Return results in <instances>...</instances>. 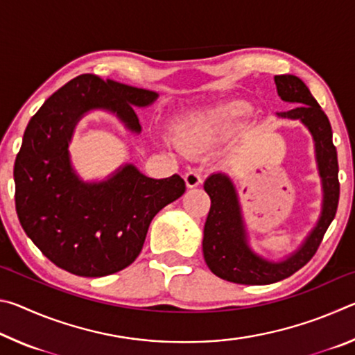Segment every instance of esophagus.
<instances>
[{
  "instance_id": "obj_1",
  "label": "esophagus",
  "mask_w": 355,
  "mask_h": 355,
  "mask_svg": "<svg viewBox=\"0 0 355 355\" xmlns=\"http://www.w3.org/2000/svg\"><path fill=\"white\" fill-rule=\"evenodd\" d=\"M184 183H186V186H188L189 189H191V188H197V186H199V184L202 183L200 173L196 172V171H189V172L184 175Z\"/></svg>"
}]
</instances>
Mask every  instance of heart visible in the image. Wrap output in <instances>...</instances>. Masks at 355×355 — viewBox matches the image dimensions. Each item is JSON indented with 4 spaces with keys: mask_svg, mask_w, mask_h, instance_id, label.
I'll use <instances>...</instances> for the list:
<instances>
[{
    "mask_svg": "<svg viewBox=\"0 0 355 355\" xmlns=\"http://www.w3.org/2000/svg\"><path fill=\"white\" fill-rule=\"evenodd\" d=\"M250 114L248 101L228 100L177 119L171 131L182 150L197 155L230 139Z\"/></svg>",
    "mask_w": 355,
    "mask_h": 355,
    "instance_id": "1",
    "label": "heart"
}]
</instances>
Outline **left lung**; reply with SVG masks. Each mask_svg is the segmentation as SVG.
Instances as JSON below:
<instances>
[{"mask_svg":"<svg viewBox=\"0 0 355 355\" xmlns=\"http://www.w3.org/2000/svg\"><path fill=\"white\" fill-rule=\"evenodd\" d=\"M274 81L279 97L288 103L297 105L290 111L277 112V116L300 120L313 136L322 184L321 216L297 250L282 261H269L250 249L238 192L230 177L220 172L209 175L203 184L211 199V208L203 228V257L214 275L233 284L269 285L299 271L316 254L338 207V159L327 116L300 78L277 75L274 76Z\"/></svg>","mask_w":355,"mask_h":355,"instance_id":"1","label":"left lung"}]
</instances>
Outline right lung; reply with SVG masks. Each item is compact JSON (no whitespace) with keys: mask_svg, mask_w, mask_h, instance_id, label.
Masks as SVG:
<instances>
[{"mask_svg":"<svg viewBox=\"0 0 355 355\" xmlns=\"http://www.w3.org/2000/svg\"><path fill=\"white\" fill-rule=\"evenodd\" d=\"M158 94L97 75H81L45 100L29 120L15 159V208L42 254L81 277H103L130 266L141 254L156 213L186 191L180 175L155 180L125 164L103 182L86 183L70 163L76 123L106 110L141 133L135 107Z\"/></svg>","mask_w":355,"mask_h":355,"instance_id":"1","label":"right lung"}]
</instances>
